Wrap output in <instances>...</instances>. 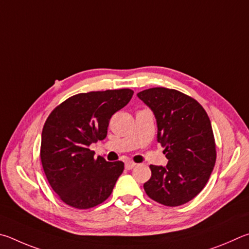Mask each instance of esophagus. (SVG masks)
I'll use <instances>...</instances> for the list:
<instances>
[{
    "instance_id": "esophagus-1",
    "label": "esophagus",
    "mask_w": 249,
    "mask_h": 249,
    "mask_svg": "<svg viewBox=\"0 0 249 249\" xmlns=\"http://www.w3.org/2000/svg\"><path fill=\"white\" fill-rule=\"evenodd\" d=\"M136 163L134 162H131V160H128V162H125V165H124V167H125V169H132L134 166H136Z\"/></svg>"
}]
</instances>
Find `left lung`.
<instances>
[{"mask_svg":"<svg viewBox=\"0 0 249 249\" xmlns=\"http://www.w3.org/2000/svg\"><path fill=\"white\" fill-rule=\"evenodd\" d=\"M153 110L158 141L165 147L166 166L150 165L152 176L143 187L154 201L178 207L200 194L216 160L211 121L195 98L179 90L153 87L138 93Z\"/></svg>","mask_w":249,"mask_h":249,"instance_id":"left-lung-1","label":"left lung"}]
</instances>
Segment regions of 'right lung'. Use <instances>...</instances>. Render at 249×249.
<instances>
[{"mask_svg":"<svg viewBox=\"0 0 249 249\" xmlns=\"http://www.w3.org/2000/svg\"><path fill=\"white\" fill-rule=\"evenodd\" d=\"M132 95L129 89L76 94L47 118L40 145L42 168L51 188L68 206L94 208L111 195L124 164L94 159L89 145L106 138L110 118Z\"/></svg>","mask_w":249,"mask_h":249,"instance_id":"add662e5","label":"right lung"}]
</instances>
